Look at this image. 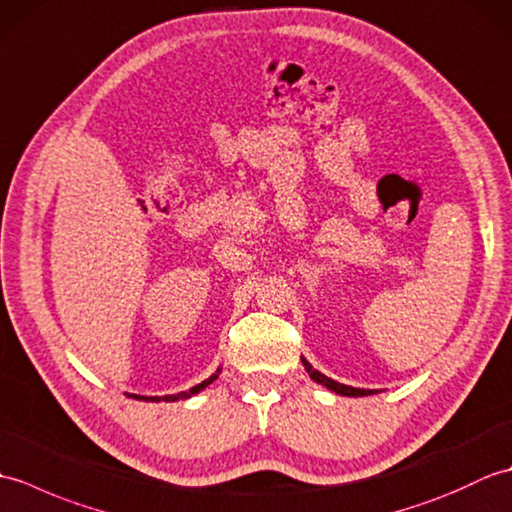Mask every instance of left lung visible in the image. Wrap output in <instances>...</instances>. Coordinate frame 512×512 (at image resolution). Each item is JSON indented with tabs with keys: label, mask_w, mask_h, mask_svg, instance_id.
<instances>
[{
	"label": "left lung",
	"mask_w": 512,
	"mask_h": 512,
	"mask_svg": "<svg viewBox=\"0 0 512 512\" xmlns=\"http://www.w3.org/2000/svg\"><path fill=\"white\" fill-rule=\"evenodd\" d=\"M301 363H303V367H306V372L310 374V378L314 380V383H319L323 387L332 389L334 394H341V396H372L374 394V389H356V387H350V385L336 383V380L323 376L321 372H317V369H312V365L303 356H301Z\"/></svg>",
	"instance_id": "1"
}]
</instances>
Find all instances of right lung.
<instances>
[{"label": "right lung", "instance_id": "1", "mask_svg": "<svg viewBox=\"0 0 512 512\" xmlns=\"http://www.w3.org/2000/svg\"><path fill=\"white\" fill-rule=\"evenodd\" d=\"M217 374H220V369H217ZM217 374H213L211 378H206V380H202L200 385H195V387H191L189 391H180V394H173V396H162V398H158V396H136L134 394V398H138V400H151V402H160V400H165V402H173V400H180V398H189V396H193V394H198V391H202L204 387H209L213 380L217 378Z\"/></svg>", "mask_w": 512, "mask_h": 512}]
</instances>
